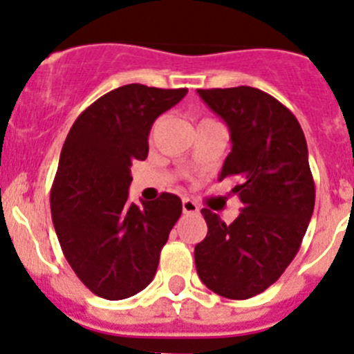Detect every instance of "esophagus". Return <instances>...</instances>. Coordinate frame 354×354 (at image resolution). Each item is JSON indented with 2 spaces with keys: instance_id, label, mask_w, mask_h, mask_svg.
Masks as SVG:
<instances>
[{
  "instance_id": "1",
  "label": "esophagus",
  "mask_w": 354,
  "mask_h": 354,
  "mask_svg": "<svg viewBox=\"0 0 354 354\" xmlns=\"http://www.w3.org/2000/svg\"><path fill=\"white\" fill-rule=\"evenodd\" d=\"M183 213H187V215H196V213H199V206L192 199H183Z\"/></svg>"
}]
</instances>
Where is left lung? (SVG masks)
Wrapping results in <instances>:
<instances>
[{
  "mask_svg": "<svg viewBox=\"0 0 354 354\" xmlns=\"http://www.w3.org/2000/svg\"><path fill=\"white\" fill-rule=\"evenodd\" d=\"M197 93L231 133L218 180L236 178L241 213L225 224L201 209L208 234L194 250L196 270L216 295L247 300L277 282L300 250L316 201L307 141L295 114L257 88Z\"/></svg>",
  "mask_w": 354,
  "mask_h": 354,
  "instance_id": "left-lung-1",
  "label": "left lung"
}]
</instances>
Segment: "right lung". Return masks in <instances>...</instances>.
Listing matches in <instances>:
<instances>
[{"label":"right lung","mask_w":354,"mask_h":354,"mask_svg":"<svg viewBox=\"0 0 354 354\" xmlns=\"http://www.w3.org/2000/svg\"><path fill=\"white\" fill-rule=\"evenodd\" d=\"M187 88L125 84L79 114L50 189L53 224L82 284L106 300H123L153 280L160 250L181 215V199L130 205L132 162L148 157L153 122Z\"/></svg>","instance_id":"add662e5"}]
</instances>
